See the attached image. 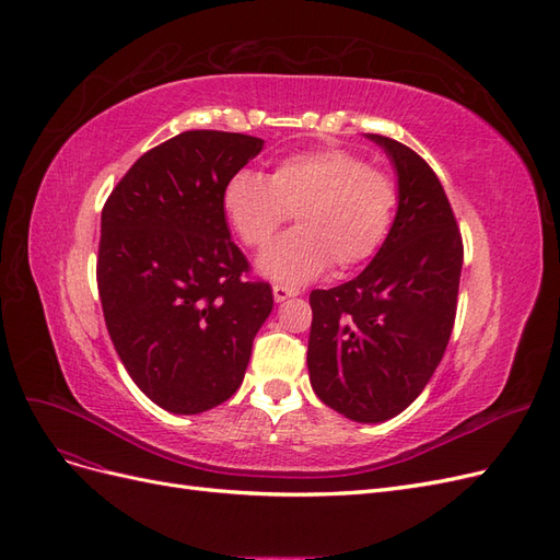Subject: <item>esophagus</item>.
<instances>
[{
	"mask_svg": "<svg viewBox=\"0 0 560 560\" xmlns=\"http://www.w3.org/2000/svg\"><path fill=\"white\" fill-rule=\"evenodd\" d=\"M296 294H299L296 290H290V287H284V284H276V287H273V299H276L278 303L287 301L290 296H296Z\"/></svg>",
	"mask_w": 560,
	"mask_h": 560,
	"instance_id": "1",
	"label": "esophagus"
}]
</instances>
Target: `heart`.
I'll return each mask as SVG.
<instances>
[{"label":"heart","instance_id":"obj_1","mask_svg":"<svg viewBox=\"0 0 560 560\" xmlns=\"http://www.w3.org/2000/svg\"><path fill=\"white\" fill-rule=\"evenodd\" d=\"M397 184L346 149L301 151L276 163L270 175L238 171L224 184L222 208L233 233L252 249L266 247L294 214L284 233L257 261L273 282L306 284L334 261L338 270L376 254L393 224Z\"/></svg>","mask_w":560,"mask_h":560}]
</instances>
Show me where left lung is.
I'll use <instances>...</instances> for the list:
<instances>
[{
	"instance_id": "obj_1",
	"label": "left lung",
	"mask_w": 560,
	"mask_h": 560,
	"mask_svg": "<svg viewBox=\"0 0 560 560\" xmlns=\"http://www.w3.org/2000/svg\"><path fill=\"white\" fill-rule=\"evenodd\" d=\"M397 173V214L362 273L313 290L308 371L315 395L354 422L399 416L444 358L455 322L463 238L432 167L366 132Z\"/></svg>"
}]
</instances>
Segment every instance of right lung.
<instances>
[{
	"label": "right lung",
	"mask_w": 560,
	"mask_h": 560,
	"mask_svg": "<svg viewBox=\"0 0 560 560\" xmlns=\"http://www.w3.org/2000/svg\"><path fill=\"white\" fill-rule=\"evenodd\" d=\"M261 149L241 132H179L135 161L103 208L107 331L135 385L171 413L226 401L273 311L270 284L243 278L222 208L224 184Z\"/></svg>",
	"instance_id": "obj_1"
}]
</instances>
